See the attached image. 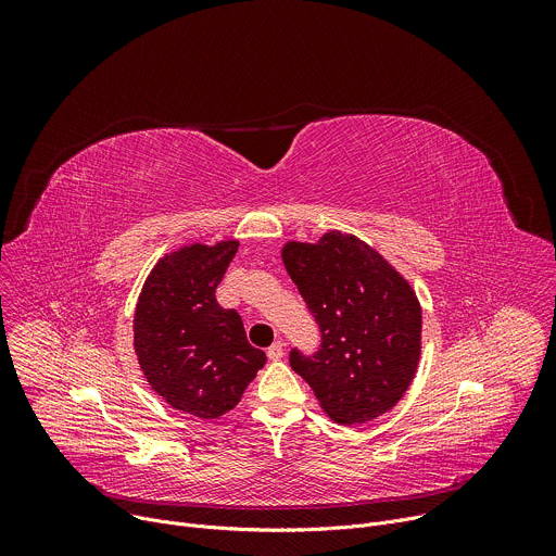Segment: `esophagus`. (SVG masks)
Masks as SVG:
<instances>
[{
	"mask_svg": "<svg viewBox=\"0 0 556 556\" xmlns=\"http://www.w3.org/2000/svg\"><path fill=\"white\" fill-rule=\"evenodd\" d=\"M268 358L270 361H281L283 358V343L281 341H275L270 348H268Z\"/></svg>",
	"mask_w": 556,
	"mask_h": 556,
	"instance_id": "34e87169",
	"label": "esophagus"
}]
</instances>
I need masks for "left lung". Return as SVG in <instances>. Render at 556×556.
Masks as SVG:
<instances>
[{
    "instance_id": "left-lung-1",
    "label": "left lung",
    "mask_w": 556,
    "mask_h": 556,
    "mask_svg": "<svg viewBox=\"0 0 556 556\" xmlns=\"http://www.w3.org/2000/svg\"><path fill=\"white\" fill-rule=\"evenodd\" d=\"M281 260L321 328V350H292V369L339 425L387 414L409 389L422 352V307L412 283L341 230L314 244L286 242Z\"/></svg>"
}]
</instances>
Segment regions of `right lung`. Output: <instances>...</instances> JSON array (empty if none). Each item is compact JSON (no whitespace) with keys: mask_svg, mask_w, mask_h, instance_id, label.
I'll use <instances>...</instances> for the list:
<instances>
[{"mask_svg":"<svg viewBox=\"0 0 556 556\" xmlns=\"http://www.w3.org/2000/svg\"><path fill=\"white\" fill-rule=\"evenodd\" d=\"M237 247L224 240L167 253L136 303L134 352L147 382L167 405L200 420L230 412L266 363L249 343L242 316L215 299Z\"/></svg>","mask_w":556,"mask_h":556,"instance_id":"add662e5","label":"right lung"}]
</instances>
